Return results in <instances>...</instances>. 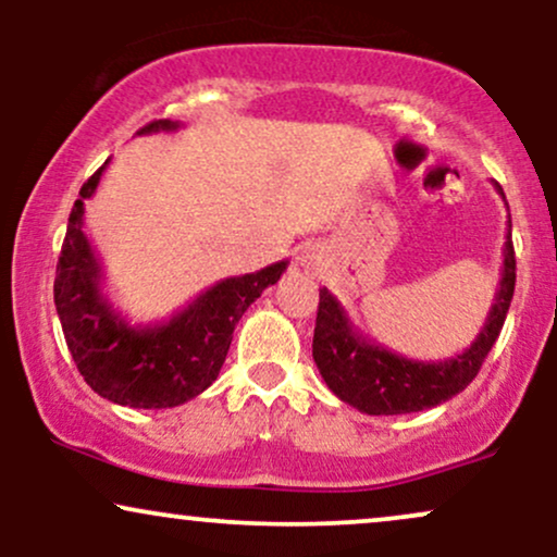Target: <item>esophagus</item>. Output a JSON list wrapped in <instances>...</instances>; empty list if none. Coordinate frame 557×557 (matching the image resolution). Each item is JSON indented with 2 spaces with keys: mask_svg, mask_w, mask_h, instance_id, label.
<instances>
[{
  "mask_svg": "<svg viewBox=\"0 0 557 557\" xmlns=\"http://www.w3.org/2000/svg\"><path fill=\"white\" fill-rule=\"evenodd\" d=\"M314 259H317L314 253H304V257H300V264H304V267H314L317 264Z\"/></svg>",
  "mask_w": 557,
  "mask_h": 557,
  "instance_id": "1",
  "label": "esophagus"
}]
</instances>
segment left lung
<instances>
[{"mask_svg":"<svg viewBox=\"0 0 557 557\" xmlns=\"http://www.w3.org/2000/svg\"><path fill=\"white\" fill-rule=\"evenodd\" d=\"M497 194L503 188L495 183ZM505 198V196H503ZM516 287V257L508 233L503 246L500 283L495 300L476 341L445 361H417L393 354L385 345L369 341L350 322L348 311L327 287L319 290V311L314 327V361L327 387L348 406L359 408L369 417H398V413H417L450 400L466 389L482 369L490 348L500 335L505 317H508L510 298Z\"/></svg>","mask_w":557,"mask_h":557,"instance_id":"left-lung-1","label":"left lung"}]
</instances>
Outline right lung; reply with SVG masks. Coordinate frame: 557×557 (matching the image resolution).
<instances>
[{
    "label": "right lung",
    "mask_w": 557,
    "mask_h": 557,
    "mask_svg": "<svg viewBox=\"0 0 557 557\" xmlns=\"http://www.w3.org/2000/svg\"><path fill=\"white\" fill-rule=\"evenodd\" d=\"M181 123L154 120L138 136L175 133ZM107 159L83 183L67 220L54 277V306L75 367L101 398L131 408H172L201 395L220 374L233 330L248 306L280 280L287 261L225 277L201 290L170 319L131 324L104 293V270L83 230L86 198L104 175Z\"/></svg>",
    "instance_id": "right-lung-1"
}]
</instances>
